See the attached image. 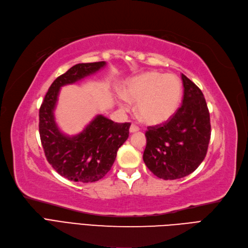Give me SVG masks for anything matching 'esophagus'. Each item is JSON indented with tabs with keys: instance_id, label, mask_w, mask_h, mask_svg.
I'll return each instance as SVG.
<instances>
[{
	"instance_id": "esophagus-1",
	"label": "esophagus",
	"mask_w": 248,
	"mask_h": 248,
	"mask_svg": "<svg viewBox=\"0 0 248 248\" xmlns=\"http://www.w3.org/2000/svg\"><path fill=\"white\" fill-rule=\"evenodd\" d=\"M139 130H140V127H139L138 125H135V124H131V125H130V128H129L130 133L136 132V131H139Z\"/></svg>"
}]
</instances>
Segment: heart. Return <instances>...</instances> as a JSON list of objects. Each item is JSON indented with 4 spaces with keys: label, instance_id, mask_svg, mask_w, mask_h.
<instances>
[{
    "label": "heart",
    "instance_id": "b5f03b06",
    "mask_svg": "<svg viewBox=\"0 0 248 248\" xmlns=\"http://www.w3.org/2000/svg\"><path fill=\"white\" fill-rule=\"evenodd\" d=\"M123 95L127 100L138 101V114L143 122L159 125L175 114L183 97V85L174 75L148 72L128 82ZM120 105L124 107L122 102Z\"/></svg>",
    "mask_w": 248,
    "mask_h": 248
}]
</instances>
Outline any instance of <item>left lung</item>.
Here are the masks:
<instances>
[{"label": "left lung", "instance_id": "left-lung-1", "mask_svg": "<svg viewBox=\"0 0 248 248\" xmlns=\"http://www.w3.org/2000/svg\"><path fill=\"white\" fill-rule=\"evenodd\" d=\"M182 106L167 122L150 126L143 162L162 179H177L194 172L206 156L211 127L209 110L199 87L182 74Z\"/></svg>", "mask_w": 248, "mask_h": 248}]
</instances>
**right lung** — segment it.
<instances>
[{"mask_svg": "<svg viewBox=\"0 0 248 248\" xmlns=\"http://www.w3.org/2000/svg\"><path fill=\"white\" fill-rule=\"evenodd\" d=\"M106 62L78 63L51 84L39 112V131L47 161L62 176L73 182L93 183L112 168L117 152L129 135L130 123H115L98 115L77 135L62 133L55 122L59 90L98 72Z\"/></svg>", "mask_w": 248, "mask_h": 248, "instance_id": "right-lung-1", "label": "right lung"}]
</instances>
